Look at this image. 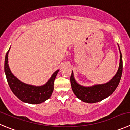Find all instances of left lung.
Wrapping results in <instances>:
<instances>
[{"instance_id": "1", "label": "left lung", "mask_w": 130, "mask_h": 130, "mask_svg": "<svg viewBox=\"0 0 130 130\" xmlns=\"http://www.w3.org/2000/svg\"><path fill=\"white\" fill-rule=\"evenodd\" d=\"M120 54V63L117 72L113 78L106 84H98L91 87L82 86L75 81L72 71L70 77V83L72 90L77 98L87 103H95L109 97L113 93L119 84L122 73V57L121 51Z\"/></svg>"}]
</instances>
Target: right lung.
Instances as JSON below:
<instances>
[{
	"label": "right lung",
	"mask_w": 130,
	"mask_h": 130,
	"mask_svg": "<svg viewBox=\"0 0 130 130\" xmlns=\"http://www.w3.org/2000/svg\"><path fill=\"white\" fill-rule=\"evenodd\" d=\"M9 51V50L6 55L4 71L8 84L15 96L22 102L29 104H40L48 99L53 93L55 78L59 70H57L52 75L50 79L44 85L34 86L26 84L18 80L11 72L8 66Z\"/></svg>",
	"instance_id": "obj_1"
}]
</instances>
